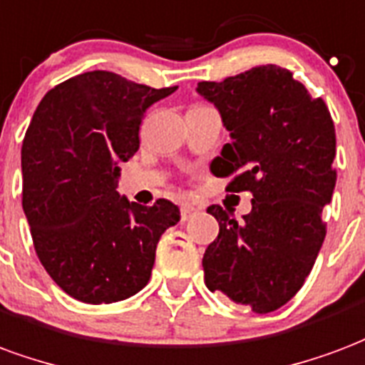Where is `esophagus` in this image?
Returning <instances> with one entry per match:
<instances>
[{
    "label": "esophagus",
    "instance_id": "1",
    "mask_svg": "<svg viewBox=\"0 0 365 365\" xmlns=\"http://www.w3.org/2000/svg\"><path fill=\"white\" fill-rule=\"evenodd\" d=\"M180 212H182V220L185 222V220H190V218L195 215L197 209L195 207H191V205H182V210H180Z\"/></svg>",
    "mask_w": 365,
    "mask_h": 365
}]
</instances>
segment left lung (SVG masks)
Returning a JSON list of instances; mask_svg holds the SVG:
<instances>
[{"label":"left lung","instance_id":"obj_1","mask_svg":"<svg viewBox=\"0 0 365 365\" xmlns=\"http://www.w3.org/2000/svg\"><path fill=\"white\" fill-rule=\"evenodd\" d=\"M230 131L210 174L232 178L228 191H250L251 212L237 222L220 205L207 212L218 237L203 255L205 284L255 313L284 306L306 282L317 259L336 172L329 108L279 66L197 85Z\"/></svg>","mask_w":365,"mask_h":365}]
</instances>
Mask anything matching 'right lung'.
<instances>
[{"instance_id":"right-lung-1","label":"right lung","mask_w":365,"mask_h":365,"mask_svg":"<svg viewBox=\"0 0 365 365\" xmlns=\"http://www.w3.org/2000/svg\"><path fill=\"white\" fill-rule=\"evenodd\" d=\"M175 88L88 71L52 88L32 115L21 150L23 210L40 263L71 298L98 306L143 290L158 240L180 220L166 199L143 207L115 191L143 115Z\"/></svg>"}]
</instances>
